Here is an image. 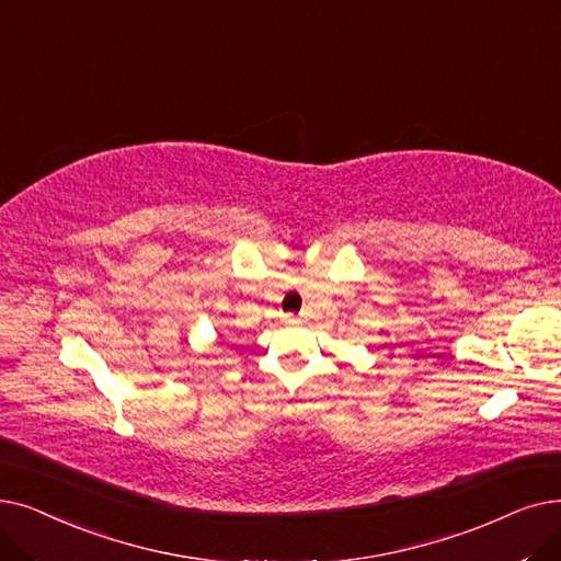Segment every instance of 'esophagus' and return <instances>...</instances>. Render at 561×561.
Wrapping results in <instances>:
<instances>
[{"mask_svg":"<svg viewBox=\"0 0 561 561\" xmlns=\"http://www.w3.org/2000/svg\"><path fill=\"white\" fill-rule=\"evenodd\" d=\"M284 321H286L288 325H298V323H302V316H294V313H286V316H284Z\"/></svg>","mask_w":561,"mask_h":561,"instance_id":"esophagus-1","label":"esophagus"}]
</instances>
